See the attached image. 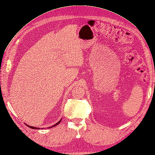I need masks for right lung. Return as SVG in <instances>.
I'll list each match as a JSON object with an SVG mask.
<instances>
[{"label":"right lung","mask_w":155,"mask_h":155,"mask_svg":"<svg viewBox=\"0 0 155 155\" xmlns=\"http://www.w3.org/2000/svg\"><path fill=\"white\" fill-rule=\"evenodd\" d=\"M61 121V119H60V120L58 122V123H57L56 124H54V125H53V126H51V127H49V128H53V127H55V126H57V125H58L59 123H60V121ZM26 125L27 126V127H28L29 128H32V129H39L40 128H37V127H32V126H30V125H27L26 124Z\"/></svg>","instance_id":"obj_1"}]
</instances>
